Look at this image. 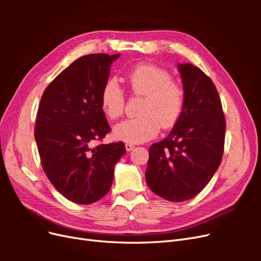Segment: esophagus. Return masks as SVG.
Masks as SVG:
<instances>
[{
  "label": "esophagus",
  "mask_w": 261,
  "mask_h": 261,
  "mask_svg": "<svg viewBox=\"0 0 261 261\" xmlns=\"http://www.w3.org/2000/svg\"><path fill=\"white\" fill-rule=\"evenodd\" d=\"M125 148H126V150H127V151H130V150L134 149V145L129 144V143H126L125 144Z\"/></svg>",
  "instance_id": "obj_1"
}]
</instances>
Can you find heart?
Listing matches in <instances>:
<instances>
[{
  "label": "heart",
  "instance_id": "b5f03b06",
  "mask_svg": "<svg viewBox=\"0 0 261 261\" xmlns=\"http://www.w3.org/2000/svg\"><path fill=\"white\" fill-rule=\"evenodd\" d=\"M127 84L134 96L144 97L139 114L114 128L117 139L129 144L145 143L154 138L160 128L174 126L183 111L184 89L172 81L167 69L153 64H139L127 75ZM101 107L110 120H116L124 113L125 97L114 78H110L101 90Z\"/></svg>",
  "mask_w": 261,
  "mask_h": 261
}]
</instances>
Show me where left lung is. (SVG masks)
<instances>
[{
  "label": "left lung",
  "instance_id": "8db88e82",
  "mask_svg": "<svg viewBox=\"0 0 261 261\" xmlns=\"http://www.w3.org/2000/svg\"><path fill=\"white\" fill-rule=\"evenodd\" d=\"M184 86L183 111L167 138L149 148L146 180L169 201L198 195L222 160L225 117L215 84L189 63L178 64Z\"/></svg>",
  "mask_w": 261,
  "mask_h": 261
}]
</instances>
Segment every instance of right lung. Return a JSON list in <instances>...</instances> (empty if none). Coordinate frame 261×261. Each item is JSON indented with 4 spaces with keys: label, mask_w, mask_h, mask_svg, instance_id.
<instances>
[{
    "label": "right lung",
    "mask_w": 261,
    "mask_h": 261,
    "mask_svg": "<svg viewBox=\"0 0 261 261\" xmlns=\"http://www.w3.org/2000/svg\"><path fill=\"white\" fill-rule=\"evenodd\" d=\"M120 54L77 59L46 87L38 108L35 138L43 171L68 200L89 204L112 186L123 141L100 144L111 127L101 107V90Z\"/></svg>",
    "instance_id": "right-lung-1"
}]
</instances>
